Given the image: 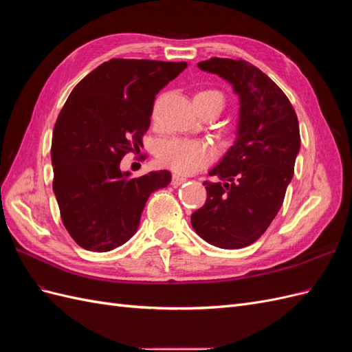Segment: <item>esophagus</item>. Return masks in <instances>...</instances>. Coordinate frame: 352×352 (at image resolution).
<instances>
[{"instance_id":"1","label":"esophagus","mask_w":352,"mask_h":352,"mask_svg":"<svg viewBox=\"0 0 352 352\" xmlns=\"http://www.w3.org/2000/svg\"><path fill=\"white\" fill-rule=\"evenodd\" d=\"M185 180H186V179H185L184 176H180V175L175 173V175L172 176V185H173V186H179L180 184H184Z\"/></svg>"}]
</instances>
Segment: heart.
Returning <instances> with one entry per match:
<instances>
[{
    "label": "heart",
    "mask_w": 352,
    "mask_h": 352,
    "mask_svg": "<svg viewBox=\"0 0 352 352\" xmlns=\"http://www.w3.org/2000/svg\"><path fill=\"white\" fill-rule=\"evenodd\" d=\"M223 95L216 89H201L194 95V104H217L223 109ZM157 158L163 166L177 173H194L214 160V150L204 142L185 138H167L157 145Z\"/></svg>",
    "instance_id": "heart-1"
}]
</instances>
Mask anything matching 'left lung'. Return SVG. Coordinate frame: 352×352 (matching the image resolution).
<instances>
[{"label":"left lung","instance_id":"1","mask_svg":"<svg viewBox=\"0 0 352 352\" xmlns=\"http://www.w3.org/2000/svg\"><path fill=\"white\" fill-rule=\"evenodd\" d=\"M198 67L228 80L239 97L236 141L210 170L207 201L190 216L198 235L225 250L248 247L267 230L283 204L300 151L291 101L267 74L245 60L212 57Z\"/></svg>","mask_w":352,"mask_h":352}]
</instances>
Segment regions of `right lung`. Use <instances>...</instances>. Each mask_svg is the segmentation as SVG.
Instances as JSON below:
<instances>
[{
	"label": "right lung",
	"instance_id": "add662e5",
	"mask_svg": "<svg viewBox=\"0 0 352 352\" xmlns=\"http://www.w3.org/2000/svg\"><path fill=\"white\" fill-rule=\"evenodd\" d=\"M186 66L111 58L70 92L52 132V189L63 225L79 247L107 252L129 241L148 198L172 180L168 170L131 177L120 162L140 150L155 95Z\"/></svg>",
	"mask_w": 352,
	"mask_h": 352
}]
</instances>
